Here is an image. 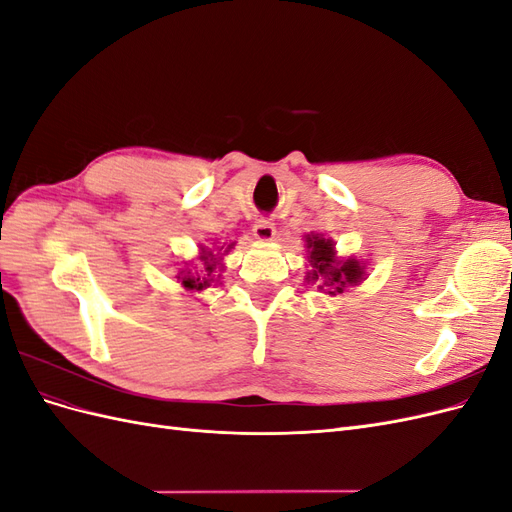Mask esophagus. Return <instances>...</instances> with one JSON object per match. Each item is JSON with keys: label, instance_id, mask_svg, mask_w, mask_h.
I'll return each instance as SVG.
<instances>
[{"label": "esophagus", "instance_id": "esophagus-1", "mask_svg": "<svg viewBox=\"0 0 512 512\" xmlns=\"http://www.w3.org/2000/svg\"><path fill=\"white\" fill-rule=\"evenodd\" d=\"M254 237L258 239V241H271L273 237H275V224L273 222H269V220H258L256 224H254Z\"/></svg>", "mask_w": 512, "mask_h": 512}]
</instances>
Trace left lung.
Wrapping results in <instances>:
<instances>
[{
	"mask_svg": "<svg viewBox=\"0 0 512 512\" xmlns=\"http://www.w3.org/2000/svg\"><path fill=\"white\" fill-rule=\"evenodd\" d=\"M305 250L309 267L305 280L312 284L318 282V290L329 297H337L350 286H359L367 280V262L356 256H337L331 237L309 232L305 235Z\"/></svg>",
	"mask_w": 512,
	"mask_h": 512,
	"instance_id": "obj_1",
	"label": "left lung"
}]
</instances>
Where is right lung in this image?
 <instances>
[{
    "instance_id": "obj_1",
    "label": "right lung",
    "mask_w": 512,
    "mask_h": 512,
    "mask_svg": "<svg viewBox=\"0 0 512 512\" xmlns=\"http://www.w3.org/2000/svg\"><path fill=\"white\" fill-rule=\"evenodd\" d=\"M237 241L232 243H222L218 239H211V247L209 245H198V256L196 262L190 260L179 267L177 271V282L181 284V288L185 292L192 294H200L203 290H207L211 284H218L222 280V271H224V256L235 247Z\"/></svg>"
}]
</instances>
